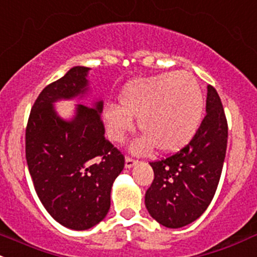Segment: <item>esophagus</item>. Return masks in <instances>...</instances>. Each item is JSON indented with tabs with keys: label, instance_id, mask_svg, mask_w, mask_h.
Segmentation results:
<instances>
[{
	"label": "esophagus",
	"instance_id": "obj_1",
	"mask_svg": "<svg viewBox=\"0 0 257 257\" xmlns=\"http://www.w3.org/2000/svg\"><path fill=\"white\" fill-rule=\"evenodd\" d=\"M136 162H137V161L135 160V158H132V157H130V156H127V157L125 158V167L126 168L134 167V166L136 165Z\"/></svg>",
	"mask_w": 257,
	"mask_h": 257
}]
</instances>
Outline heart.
<instances>
[{
	"instance_id": "obj_1",
	"label": "heart",
	"mask_w": 257,
	"mask_h": 257,
	"mask_svg": "<svg viewBox=\"0 0 257 257\" xmlns=\"http://www.w3.org/2000/svg\"><path fill=\"white\" fill-rule=\"evenodd\" d=\"M204 100L192 74L167 73L132 81L120 96V106L104 110L110 140L122 141L137 118L144 136L135 144V151L155 146L161 152H176L192 140L202 122Z\"/></svg>"
}]
</instances>
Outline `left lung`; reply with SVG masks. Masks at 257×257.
I'll list each match as a JSON object with an SVG mask.
<instances>
[{"instance_id":"obj_1","label":"left lung","mask_w":257,"mask_h":257,"mask_svg":"<svg viewBox=\"0 0 257 257\" xmlns=\"http://www.w3.org/2000/svg\"><path fill=\"white\" fill-rule=\"evenodd\" d=\"M227 121L216 90L208 85L207 115L178 152L150 162L155 178L145 195L153 219L166 227L186 226L210 204L225 160Z\"/></svg>"}]
</instances>
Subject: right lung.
I'll return each instance as SVG.
<instances>
[{
  "instance_id": "right-lung-1",
  "label": "right lung",
  "mask_w": 257,
  "mask_h": 257,
  "mask_svg": "<svg viewBox=\"0 0 257 257\" xmlns=\"http://www.w3.org/2000/svg\"><path fill=\"white\" fill-rule=\"evenodd\" d=\"M88 71L71 68L42 90L26 127V160L37 195L53 219L73 230L90 229L106 216L111 187L125 166L120 150L105 139L102 101L79 104L71 121L53 106L85 94Z\"/></svg>"
}]
</instances>
